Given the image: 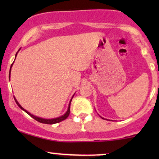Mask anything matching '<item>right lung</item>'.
I'll use <instances>...</instances> for the list:
<instances>
[{"mask_svg": "<svg viewBox=\"0 0 159 159\" xmlns=\"http://www.w3.org/2000/svg\"><path fill=\"white\" fill-rule=\"evenodd\" d=\"M16 55H17V54H16ZM12 64H13V63H12V65H11V67H12ZM11 67H10V70H11ZM9 75L10 76V75ZM14 99H15V101H16V104H17V105H18V106H19V107H20V108H21V109H22L23 111H25V112H26L27 114H29V115H30V116H31V117L34 118V120H36V121L39 122V123H45V124H54V123H60V122L63 121V120H64L66 119V118L68 117V116H69V113H70V104H71V102H72V100H71V101H70V102H69V108H68V110H67L66 113V114H65L64 115H63V116H61V117L56 118V119H52V120H45V119H43V118H39V117H37V116H34V115H32L31 114H30V113H29V112H27V111H25V109H24L23 107H21V105H19V103L18 102H17V100H16L15 98H14Z\"/></svg>", "mask_w": 159, "mask_h": 159, "instance_id": "obj_1", "label": "right lung"}]
</instances>
